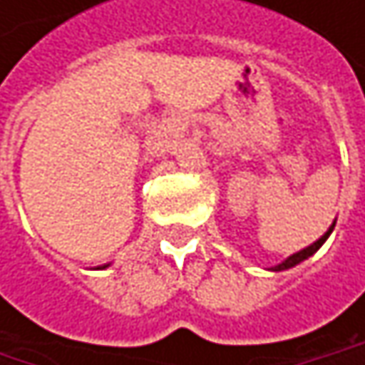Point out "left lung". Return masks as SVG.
<instances>
[{"label": "left lung", "instance_id": "left-lung-1", "mask_svg": "<svg viewBox=\"0 0 365 365\" xmlns=\"http://www.w3.org/2000/svg\"><path fill=\"white\" fill-rule=\"evenodd\" d=\"M331 230H334V224L329 226V230H328V232H326V235H324V237H322V239H319V241H315L313 245H309V247H304V250H300L298 254H292V255H289V257H285V259H283L281 264H277V266H270L268 270H272V272H281V270H289V268H294V266H298L300 262H304V259H309L311 255L315 254V252H317V250H319V247H322V245H324V243L328 241V237H329V235H331Z\"/></svg>", "mask_w": 365, "mask_h": 365}]
</instances>
